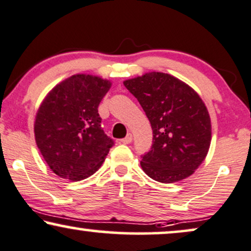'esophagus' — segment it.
Listing matches in <instances>:
<instances>
[{
  "label": "esophagus",
  "instance_id": "obj_1",
  "mask_svg": "<svg viewBox=\"0 0 251 251\" xmlns=\"http://www.w3.org/2000/svg\"><path fill=\"white\" fill-rule=\"evenodd\" d=\"M132 139H133V138H132V134H131V133H128V134L126 135L125 138L120 140V142L125 143V145H127V143H131V142H132Z\"/></svg>",
  "mask_w": 251,
  "mask_h": 251
}]
</instances>
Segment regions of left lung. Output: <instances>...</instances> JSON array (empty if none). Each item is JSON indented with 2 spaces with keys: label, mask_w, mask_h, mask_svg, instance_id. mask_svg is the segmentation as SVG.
I'll use <instances>...</instances> for the list:
<instances>
[{
  "label": "left lung",
  "mask_w": 251,
  "mask_h": 251,
  "mask_svg": "<svg viewBox=\"0 0 251 251\" xmlns=\"http://www.w3.org/2000/svg\"><path fill=\"white\" fill-rule=\"evenodd\" d=\"M152 128V145L140 162L156 181L172 183L192 176L211 142V122L198 93L175 76L150 72L124 81Z\"/></svg>",
  "instance_id": "1"
}]
</instances>
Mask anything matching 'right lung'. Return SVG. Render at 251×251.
<instances>
[{"label": "right lung", "mask_w": 251, "mask_h": 251, "mask_svg": "<svg viewBox=\"0 0 251 251\" xmlns=\"http://www.w3.org/2000/svg\"><path fill=\"white\" fill-rule=\"evenodd\" d=\"M111 83L75 75L58 83L35 117L36 146L58 176L79 181L98 171L115 142L103 131L99 105Z\"/></svg>", "instance_id": "add662e5"}]
</instances>
